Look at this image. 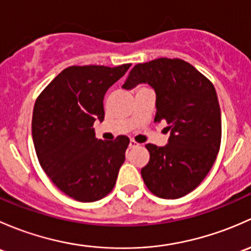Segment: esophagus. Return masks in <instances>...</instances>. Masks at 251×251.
<instances>
[{"instance_id": "esophagus-1", "label": "esophagus", "mask_w": 251, "mask_h": 251, "mask_svg": "<svg viewBox=\"0 0 251 251\" xmlns=\"http://www.w3.org/2000/svg\"><path fill=\"white\" fill-rule=\"evenodd\" d=\"M138 146H139V143H136L135 140H133V139H131L130 143H129V147H130V149H134V147H138Z\"/></svg>"}]
</instances>
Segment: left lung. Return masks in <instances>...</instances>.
<instances>
[{
    "mask_svg": "<svg viewBox=\"0 0 251 251\" xmlns=\"http://www.w3.org/2000/svg\"><path fill=\"white\" fill-rule=\"evenodd\" d=\"M149 83L156 92L154 122L165 121V146L147 144L141 169L154 196L176 200L195 190L215 162L221 144V111L213 83L181 59L159 58L131 69L122 88Z\"/></svg>",
    "mask_w": 251,
    "mask_h": 251,
    "instance_id": "obj_1",
    "label": "left lung"
}]
</instances>
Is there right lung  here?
I'll return each mask as SVG.
<instances>
[{"label":"right lung","mask_w":251,"mask_h":251,"mask_svg":"<svg viewBox=\"0 0 251 251\" xmlns=\"http://www.w3.org/2000/svg\"><path fill=\"white\" fill-rule=\"evenodd\" d=\"M130 64L70 66L36 100L32 139L41 167L54 185L78 202H95L112 191L126 159L129 138H95V121H104L107 89Z\"/></svg>","instance_id":"right-lung-1"}]
</instances>
